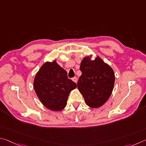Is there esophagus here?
<instances>
[{
	"instance_id": "esophagus-1",
	"label": "esophagus",
	"mask_w": 146,
	"mask_h": 146,
	"mask_svg": "<svg viewBox=\"0 0 146 146\" xmlns=\"http://www.w3.org/2000/svg\"><path fill=\"white\" fill-rule=\"evenodd\" d=\"M72 81H74V82H75V83H77L78 82V78L74 77V78H73L72 79Z\"/></svg>"
}]
</instances>
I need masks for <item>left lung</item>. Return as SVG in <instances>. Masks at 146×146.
<instances>
[{
	"label": "left lung",
	"mask_w": 146,
	"mask_h": 146,
	"mask_svg": "<svg viewBox=\"0 0 146 146\" xmlns=\"http://www.w3.org/2000/svg\"><path fill=\"white\" fill-rule=\"evenodd\" d=\"M82 74L78 81V88L86 104L91 108H99L108 101L113 89L115 74L113 69L102 59L91 60L85 57L81 63Z\"/></svg>",
	"instance_id": "obj_1"
}]
</instances>
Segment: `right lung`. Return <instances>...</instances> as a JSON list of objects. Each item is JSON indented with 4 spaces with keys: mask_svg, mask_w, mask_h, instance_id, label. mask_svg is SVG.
I'll use <instances>...</instances> for the list:
<instances>
[{
    "mask_svg": "<svg viewBox=\"0 0 146 146\" xmlns=\"http://www.w3.org/2000/svg\"><path fill=\"white\" fill-rule=\"evenodd\" d=\"M76 87V83L68 78L66 72L56 61L43 64L35 78L36 95L43 105L52 111L65 108L69 94Z\"/></svg>",
    "mask_w": 146,
    "mask_h": 146,
    "instance_id": "obj_1",
    "label": "right lung"
}]
</instances>
